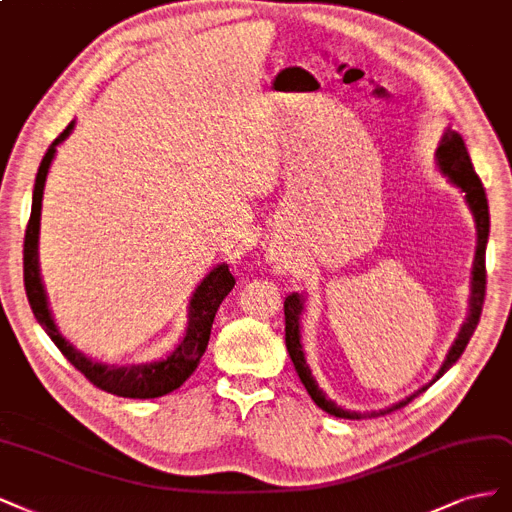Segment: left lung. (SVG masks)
<instances>
[{
	"label": "left lung",
	"instance_id": "8db88e82",
	"mask_svg": "<svg viewBox=\"0 0 512 512\" xmlns=\"http://www.w3.org/2000/svg\"><path fill=\"white\" fill-rule=\"evenodd\" d=\"M438 166L442 170V174H447L451 178V183L457 185L461 191L466 195V202L474 214V221H476V232H478V242H476V255H474V270H472V295H470V315L461 327V332L455 340V344L451 346V351L444 359L442 368L438 370V374L432 378V383H436L438 378L447 372L455 361L464 353V349L468 346L474 329L481 321V312H483V302H485V287H487V270H485V249H487V238H489V206H487V195H485V187L481 183V178L474 172V166L470 161L468 155V148L464 144V138H461L457 131L449 129L447 134H444L438 151ZM302 304L304 298L298 293H291L287 295L285 300V342H287V351L291 355V361L295 366V372H298L300 381L304 383L306 391L310 393V398L315 400V404L319 408H323L325 412L334 417H342V419H361L366 415H359V412H349V410H342L340 406H336L332 400L325 398V393L319 389V385L315 383V378L310 374V368L306 366V359H304V351H302V344H300V315H302ZM430 383V385H432ZM421 387L419 391H415L412 395H408L406 400L393 404L387 410L381 412H370L368 417H378V415H385V412H393L398 408H404L408 402H412L417 398L419 393H423L427 387Z\"/></svg>",
	"mask_w": 512,
	"mask_h": 512
}]
</instances>
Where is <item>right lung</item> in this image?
<instances>
[{
    "label": "right lung",
    "instance_id": "1",
    "mask_svg": "<svg viewBox=\"0 0 512 512\" xmlns=\"http://www.w3.org/2000/svg\"><path fill=\"white\" fill-rule=\"evenodd\" d=\"M72 127H74V121L61 131L51 146H48L36 176L34 202H31V214H29V223L25 229V244H23V278H25L27 300L31 310H34V317L44 327V332L57 344V349L63 353V357L68 359L80 374H85L87 381H91L97 389L121 395V398H140V400L159 398V395H166L183 385L193 374L197 364H200V359L210 340L214 315H217L225 295L234 289L236 280L232 274H229V268L225 263L223 266L214 268L202 280V285L195 289L191 298L189 327L183 342H180L166 359L155 361V364L117 368V366L97 364V361L76 351L74 346L59 334V329L51 317L46 293L42 287V278H40V266H38V234H40V212H42V193H44L46 174H48V168H51L57 144L70 136Z\"/></svg>",
    "mask_w": 512,
    "mask_h": 512
}]
</instances>
